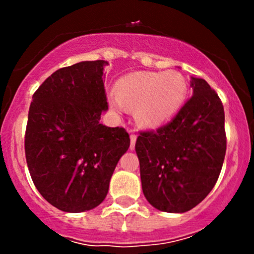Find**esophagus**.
I'll list each match as a JSON object with an SVG mask.
<instances>
[{"label":"esophagus","mask_w":254,"mask_h":254,"mask_svg":"<svg viewBox=\"0 0 254 254\" xmlns=\"http://www.w3.org/2000/svg\"><path fill=\"white\" fill-rule=\"evenodd\" d=\"M135 142H136V135L130 134V150H134Z\"/></svg>","instance_id":"1"}]
</instances>
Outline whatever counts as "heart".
Here are the masks:
<instances>
[{
	"instance_id": "heart-1",
	"label": "heart",
	"mask_w": 254,
	"mask_h": 254,
	"mask_svg": "<svg viewBox=\"0 0 254 254\" xmlns=\"http://www.w3.org/2000/svg\"><path fill=\"white\" fill-rule=\"evenodd\" d=\"M118 96L109 94V102L117 111L124 104L139 107L137 119L146 127H157L173 117L187 97V83L177 71L135 72L124 76L117 83Z\"/></svg>"
}]
</instances>
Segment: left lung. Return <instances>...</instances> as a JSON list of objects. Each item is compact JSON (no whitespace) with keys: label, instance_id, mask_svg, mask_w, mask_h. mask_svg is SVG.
<instances>
[{"label":"left lung","instance_id":"obj_1","mask_svg":"<svg viewBox=\"0 0 254 254\" xmlns=\"http://www.w3.org/2000/svg\"><path fill=\"white\" fill-rule=\"evenodd\" d=\"M193 96L168 124L141 130L135 150L143 195L156 209L186 212L217 182L226 132L221 99L203 78L191 77Z\"/></svg>","mask_w":254,"mask_h":254}]
</instances>
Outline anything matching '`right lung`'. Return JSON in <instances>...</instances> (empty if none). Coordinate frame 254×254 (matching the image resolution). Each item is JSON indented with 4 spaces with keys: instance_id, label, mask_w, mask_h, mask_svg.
Listing matches in <instances>:
<instances>
[{
    "instance_id": "add662e5",
    "label": "right lung",
    "mask_w": 254,
    "mask_h": 254,
    "mask_svg": "<svg viewBox=\"0 0 254 254\" xmlns=\"http://www.w3.org/2000/svg\"><path fill=\"white\" fill-rule=\"evenodd\" d=\"M103 60L59 68L33 94L24 135L33 183L66 212L98 206L119 158L130 146L124 127L101 124L108 109Z\"/></svg>"
}]
</instances>
